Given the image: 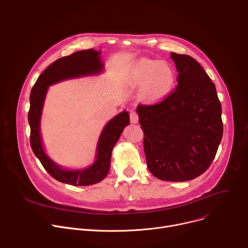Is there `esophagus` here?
I'll return each instance as SVG.
<instances>
[{"mask_svg": "<svg viewBox=\"0 0 248 248\" xmlns=\"http://www.w3.org/2000/svg\"><path fill=\"white\" fill-rule=\"evenodd\" d=\"M139 120V116L136 112H131L130 113V121L131 123H137Z\"/></svg>", "mask_w": 248, "mask_h": 248, "instance_id": "34e87169", "label": "esophagus"}]
</instances>
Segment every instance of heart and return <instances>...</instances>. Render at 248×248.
I'll return each instance as SVG.
<instances>
[{"mask_svg": "<svg viewBox=\"0 0 248 248\" xmlns=\"http://www.w3.org/2000/svg\"><path fill=\"white\" fill-rule=\"evenodd\" d=\"M135 83L142 84V94L148 99L160 98L171 91L175 83V72L166 62L144 59L132 71Z\"/></svg>", "mask_w": 248, "mask_h": 248, "instance_id": "1", "label": "heart"}]
</instances>
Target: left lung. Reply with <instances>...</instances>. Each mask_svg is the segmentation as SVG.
Returning <instances> with one entry per match:
<instances>
[{"mask_svg":"<svg viewBox=\"0 0 248 248\" xmlns=\"http://www.w3.org/2000/svg\"><path fill=\"white\" fill-rule=\"evenodd\" d=\"M177 87L163 100L139 104L147 167L164 181L192 180L204 173L222 134L221 104L214 83L188 55L171 53Z\"/></svg>","mask_w":248,"mask_h":248,"instance_id":"left-lung-1","label":"left lung"}]
</instances>
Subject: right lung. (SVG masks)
<instances>
[{"label":"right lung","instance_id":"add662e5","mask_svg":"<svg viewBox=\"0 0 248 248\" xmlns=\"http://www.w3.org/2000/svg\"><path fill=\"white\" fill-rule=\"evenodd\" d=\"M100 52L93 49L83 50L60 58L52 63L37 79L30 94V143L34 154L43 167L56 180L73 186H87L103 180L110 169L112 149L118 141L125 126L130 123L129 114L121 112L110 120L102 131L97 146L95 162L84 170L68 171L60 168L44 152L40 136V118L48 87L65 79L98 74L103 68L99 58Z\"/></svg>","mask_w":248,"mask_h":248}]
</instances>
